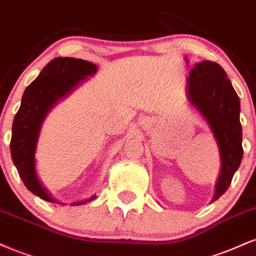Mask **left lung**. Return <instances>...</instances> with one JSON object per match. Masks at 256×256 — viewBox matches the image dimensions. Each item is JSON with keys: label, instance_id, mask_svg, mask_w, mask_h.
Returning <instances> with one entry per match:
<instances>
[{"label": "left lung", "instance_id": "left-lung-1", "mask_svg": "<svg viewBox=\"0 0 256 256\" xmlns=\"http://www.w3.org/2000/svg\"><path fill=\"white\" fill-rule=\"evenodd\" d=\"M228 74L218 63L201 61L188 78V97L208 122L220 148L222 171L213 200L219 199L232 181L243 157L240 98Z\"/></svg>", "mask_w": 256, "mask_h": 256}]
</instances>
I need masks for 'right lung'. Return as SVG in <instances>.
Listing matches in <instances>:
<instances>
[{"label": "right lung", "instance_id": "add662e5", "mask_svg": "<svg viewBox=\"0 0 256 256\" xmlns=\"http://www.w3.org/2000/svg\"><path fill=\"white\" fill-rule=\"evenodd\" d=\"M97 70L92 62L73 57H56L51 60L26 87L21 99L20 109L15 114L12 128L10 153L18 172L26 188L40 199L54 202L48 192L42 187L34 168V151L39 129L50 108L64 97L80 81ZM93 195L88 201L94 200ZM76 202L74 205H80Z\"/></svg>", "mask_w": 256, "mask_h": 256}]
</instances>
